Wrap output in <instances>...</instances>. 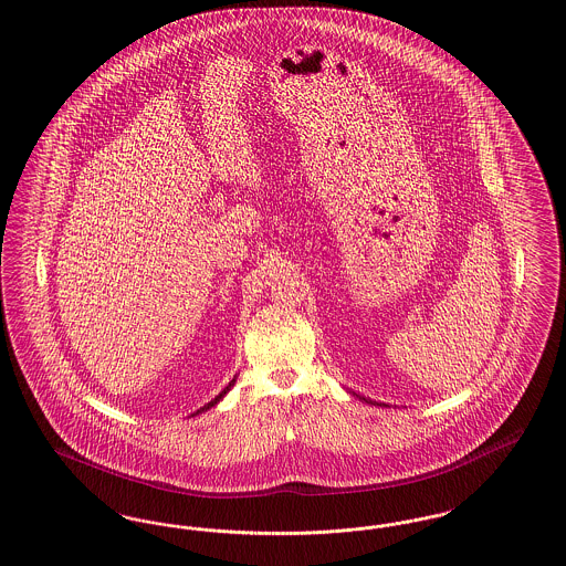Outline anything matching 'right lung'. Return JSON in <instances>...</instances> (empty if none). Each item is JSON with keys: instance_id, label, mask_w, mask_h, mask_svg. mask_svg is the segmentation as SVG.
<instances>
[{"instance_id": "add662e5", "label": "right lung", "mask_w": 566, "mask_h": 566, "mask_svg": "<svg viewBox=\"0 0 566 566\" xmlns=\"http://www.w3.org/2000/svg\"><path fill=\"white\" fill-rule=\"evenodd\" d=\"M233 384H235V379H231V381H229V386H227V388H224V390H222V392H220V395H218V397H214V399H212V401H210V403L203 405V407H201V409H199V411H197V413H201V411H206V409H210V407H214V405L218 403V401H220V399H222V397H224V395H227V392H229V390H231V386H233Z\"/></svg>"}]
</instances>
